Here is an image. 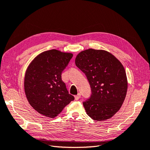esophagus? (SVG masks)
I'll list each match as a JSON object with an SVG mask.
<instances>
[{"instance_id": "1", "label": "esophagus", "mask_w": 150, "mask_h": 150, "mask_svg": "<svg viewBox=\"0 0 150 150\" xmlns=\"http://www.w3.org/2000/svg\"><path fill=\"white\" fill-rule=\"evenodd\" d=\"M74 98H75V99L76 100H79V98H81V94L79 93V94H78L77 95H76V96H74Z\"/></svg>"}]
</instances>
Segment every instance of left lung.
I'll return each instance as SVG.
<instances>
[{
  "label": "left lung",
  "instance_id": "8db88e82",
  "mask_svg": "<svg viewBox=\"0 0 150 150\" xmlns=\"http://www.w3.org/2000/svg\"><path fill=\"white\" fill-rule=\"evenodd\" d=\"M75 63L91 88V97L83 102L87 115L99 121L111 118L126 98L128 81L123 66L110 52L93 49L79 52Z\"/></svg>",
  "mask_w": 150,
  "mask_h": 150
}]
</instances>
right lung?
<instances>
[{"instance_id":"1","label":"right lung","mask_w":150,"mask_h":150,"mask_svg":"<svg viewBox=\"0 0 150 150\" xmlns=\"http://www.w3.org/2000/svg\"><path fill=\"white\" fill-rule=\"evenodd\" d=\"M72 56L71 53L49 50L39 54L28 66L24 78L25 96L40 114L52 118L74 99L61 79Z\"/></svg>"}]
</instances>
